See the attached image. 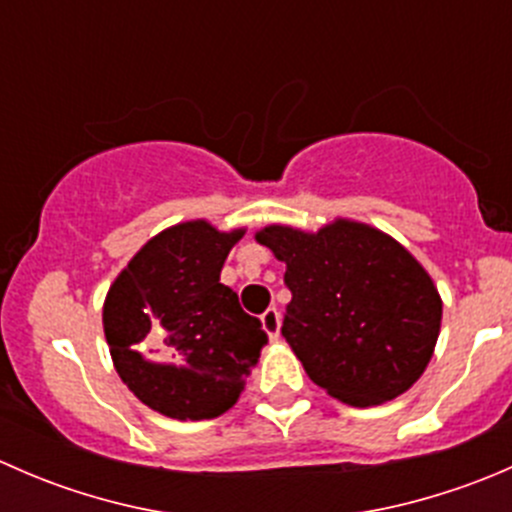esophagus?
Listing matches in <instances>:
<instances>
[{
    "label": "esophagus",
    "mask_w": 512,
    "mask_h": 512,
    "mask_svg": "<svg viewBox=\"0 0 512 512\" xmlns=\"http://www.w3.org/2000/svg\"><path fill=\"white\" fill-rule=\"evenodd\" d=\"M262 329L270 334V339L280 337V312H277L275 307H270L265 314H262Z\"/></svg>",
    "instance_id": "1"
}]
</instances>
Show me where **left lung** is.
<instances>
[{
  "instance_id": "1",
  "label": "left lung",
  "mask_w": 512,
  "mask_h": 512,
  "mask_svg": "<svg viewBox=\"0 0 512 512\" xmlns=\"http://www.w3.org/2000/svg\"><path fill=\"white\" fill-rule=\"evenodd\" d=\"M257 242L287 265L282 337L314 384L361 409L414 386L436 347L441 297L399 242L349 220L317 235L270 225Z\"/></svg>"
}]
</instances>
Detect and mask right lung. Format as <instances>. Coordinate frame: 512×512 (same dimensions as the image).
I'll use <instances>...</instances> for the list:
<instances>
[{"label":"right lung","mask_w":512,"mask_h":512,"mask_svg":"<svg viewBox=\"0 0 512 512\" xmlns=\"http://www.w3.org/2000/svg\"><path fill=\"white\" fill-rule=\"evenodd\" d=\"M242 230L205 220L163 230L116 277L103 332L128 389L170 418H215L240 396L267 344L257 317L220 282ZM151 353L158 362L142 356Z\"/></svg>","instance_id":"1"}]
</instances>
